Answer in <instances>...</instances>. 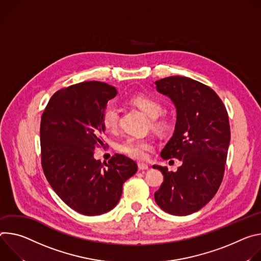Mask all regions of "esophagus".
I'll return each instance as SVG.
<instances>
[{"label":"esophagus","instance_id":"1","mask_svg":"<svg viewBox=\"0 0 261 261\" xmlns=\"http://www.w3.org/2000/svg\"><path fill=\"white\" fill-rule=\"evenodd\" d=\"M138 167H139V169L142 170V171L148 170V169H149V166H148L147 164H145V163H138Z\"/></svg>","mask_w":261,"mask_h":261}]
</instances>
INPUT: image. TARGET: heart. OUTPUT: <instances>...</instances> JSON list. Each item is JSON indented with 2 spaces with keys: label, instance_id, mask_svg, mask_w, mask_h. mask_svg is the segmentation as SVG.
I'll return each mask as SVG.
<instances>
[{
  "label": "heart",
  "instance_id": "heart-1",
  "mask_svg": "<svg viewBox=\"0 0 261 261\" xmlns=\"http://www.w3.org/2000/svg\"><path fill=\"white\" fill-rule=\"evenodd\" d=\"M129 103L140 110L144 115L152 121V126L159 132H164L169 127L167 120L158 119L163 112L162 103L154 97L147 94H138L129 99ZM118 110L114 105H108L101 114V124L108 132H113L118 124ZM154 145L150 140L128 138L118 145V151L126 156L143 161L148 155V152L153 149Z\"/></svg>",
  "mask_w": 261,
  "mask_h": 261
}]
</instances>
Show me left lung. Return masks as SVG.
<instances>
[{"mask_svg": "<svg viewBox=\"0 0 261 261\" xmlns=\"http://www.w3.org/2000/svg\"><path fill=\"white\" fill-rule=\"evenodd\" d=\"M154 85L176 109L174 133L161 156L182 163L176 172L153 166L164 175L154 199L170 215H191L208 203L222 182L230 143L228 114L218 94L193 79L174 75Z\"/></svg>", "mask_w": 261, "mask_h": 261, "instance_id": "left-lung-1", "label": "left lung"}]
</instances>
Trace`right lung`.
Instances as JSON below:
<instances>
[{"mask_svg": "<svg viewBox=\"0 0 261 261\" xmlns=\"http://www.w3.org/2000/svg\"><path fill=\"white\" fill-rule=\"evenodd\" d=\"M117 93L107 83H79L56 92L41 117L44 175L56 194L85 216L113 210L123 184L138 170L136 162L122 154L108 163L94 159L95 148L103 145L102 111Z\"/></svg>", "mask_w": 261, "mask_h": 261, "instance_id": "obj_1", "label": "right lung"}]
</instances>
